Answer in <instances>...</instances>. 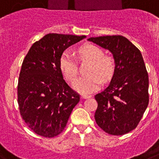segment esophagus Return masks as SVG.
Returning a JSON list of instances; mask_svg holds the SVG:
<instances>
[{
  "label": "esophagus",
  "instance_id": "obj_1",
  "mask_svg": "<svg viewBox=\"0 0 159 159\" xmlns=\"http://www.w3.org/2000/svg\"><path fill=\"white\" fill-rule=\"evenodd\" d=\"M91 95H82V99H88V98H91Z\"/></svg>",
  "mask_w": 159,
  "mask_h": 159
}]
</instances>
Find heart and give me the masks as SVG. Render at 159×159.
<instances>
[{
    "mask_svg": "<svg viewBox=\"0 0 159 159\" xmlns=\"http://www.w3.org/2000/svg\"><path fill=\"white\" fill-rule=\"evenodd\" d=\"M81 59L88 60V75L79 77L73 83V88L83 95L90 94L100 88L104 82H108L115 72V61L109 55H104V50L93 44H85L78 49ZM59 67L64 77L73 82L78 74V64L76 58L70 53L64 52L59 59Z\"/></svg>",
    "mask_w": 159,
    "mask_h": 159,
    "instance_id": "obj_1",
    "label": "heart"
}]
</instances>
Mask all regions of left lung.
Instances as JSON below:
<instances>
[{"mask_svg": "<svg viewBox=\"0 0 159 159\" xmlns=\"http://www.w3.org/2000/svg\"><path fill=\"white\" fill-rule=\"evenodd\" d=\"M113 54L115 72L106 89L95 95L97 125L106 133L122 135L137 126L149 104V76L140 50L122 36L90 37Z\"/></svg>", "mask_w": 159, "mask_h": 159, "instance_id": "obj_1", "label": "left lung"}]
</instances>
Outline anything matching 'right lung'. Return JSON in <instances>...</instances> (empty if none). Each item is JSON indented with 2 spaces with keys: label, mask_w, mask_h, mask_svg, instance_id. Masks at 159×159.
Returning a JSON list of instances; mask_svg holds the SVG:
<instances>
[{
  "label": "right lung",
  "mask_w": 159,
  "mask_h": 159,
  "mask_svg": "<svg viewBox=\"0 0 159 159\" xmlns=\"http://www.w3.org/2000/svg\"><path fill=\"white\" fill-rule=\"evenodd\" d=\"M86 36L49 33L31 46L22 64L18 82V104L29 128L43 137L64 131L78 93L64 80L59 59L64 50Z\"/></svg>",
  "instance_id": "right-lung-1"
}]
</instances>
